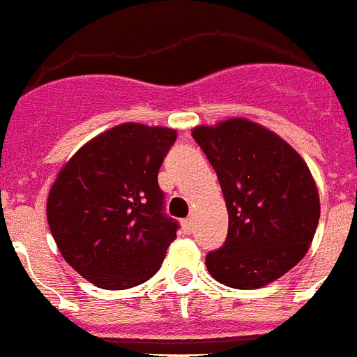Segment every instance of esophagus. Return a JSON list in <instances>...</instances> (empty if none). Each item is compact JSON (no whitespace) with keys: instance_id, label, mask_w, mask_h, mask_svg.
<instances>
[{"instance_id":"1","label":"esophagus","mask_w":357,"mask_h":357,"mask_svg":"<svg viewBox=\"0 0 357 357\" xmlns=\"http://www.w3.org/2000/svg\"><path fill=\"white\" fill-rule=\"evenodd\" d=\"M181 225H183L185 233H192L194 231V220L192 218H185L183 222H181Z\"/></svg>"}]
</instances>
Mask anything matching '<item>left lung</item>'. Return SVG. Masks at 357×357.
Masks as SVG:
<instances>
[{
	"mask_svg": "<svg viewBox=\"0 0 357 357\" xmlns=\"http://www.w3.org/2000/svg\"><path fill=\"white\" fill-rule=\"evenodd\" d=\"M194 141L218 176L229 213L224 245L207 255L225 286L262 288L301 262L319 224V194L299 153L245 119L198 126Z\"/></svg>",
	"mask_w": 357,
	"mask_h": 357,
	"instance_id": "8db88e82",
	"label": "left lung"
}]
</instances>
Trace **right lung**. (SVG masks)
I'll return each instance as SVG.
<instances>
[{
  "label": "right lung",
  "instance_id": "add662e5",
  "mask_svg": "<svg viewBox=\"0 0 357 357\" xmlns=\"http://www.w3.org/2000/svg\"><path fill=\"white\" fill-rule=\"evenodd\" d=\"M176 137L159 126H115L84 144L51 187L54 242L98 288H133L161 268L179 224L165 213L158 174Z\"/></svg>",
  "mask_w": 357,
  "mask_h": 357
}]
</instances>
